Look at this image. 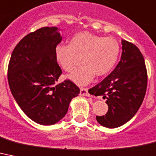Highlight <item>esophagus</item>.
<instances>
[{
	"mask_svg": "<svg viewBox=\"0 0 156 156\" xmlns=\"http://www.w3.org/2000/svg\"><path fill=\"white\" fill-rule=\"evenodd\" d=\"M80 94L83 96H89V93H88V90L87 88H84V87H81L80 88Z\"/></svg>",
	"mask_w": 156,
	"mask_h": 156,
	"instance_id": "esophagus-1",
	"label": "esophagus"
}]
</instances>
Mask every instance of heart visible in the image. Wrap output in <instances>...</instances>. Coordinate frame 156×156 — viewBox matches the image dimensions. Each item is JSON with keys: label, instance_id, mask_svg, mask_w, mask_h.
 <instances>
[{"label": "heart", "instance_id": "obj_1", "mask_svg": "<svg viewBox=\"0 0 156 156\" xmlns=\"http://www.w3.org/2000/svg\"><path fill=\"white\" fill-rule=\"evenodd\" d=\"M120 45L112 37H103L90 32H80L72 37L69 44H58L54 48L57 62L65 71L73 70L82 57L83 66L74 69L69 78L78 85H87L112 70L119 56Z\"/></svg>", "mask_w": 156, "mask_h": 156}]
</instances>
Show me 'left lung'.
I'll return each instance as SVG.
<instances>
[{
    "mask_svg": "<svg viewBox=\"0 0 156 156\" xmlns=\"http://www.w3.org/2000/svg\"><path fill=\"white\" fill-rule=\"evenodd\" d=\"M122 45V55L117 66L107 78L92 87L94 95H102L107 100V113L96 116V119L109 128L122 126L136 114L147 86L145 61L139 48L125 40Z\"/></svg>",
    "mask_w": 156,
    "mask_h": 156,
    "instance_id": "8db88e82",
    "label": "left lung"
}]
</instances>
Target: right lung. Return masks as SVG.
<instances>
[{
  "instance_id": "obj_1",
  "label": "right lung",
  "mask_w": 156,
  "mask_h": 156,
  "mask_svg": "<svg viewBox=\"0 0 156 156\" xmlns=\"http://www.w3.org/2000/svg\"><path fill=\"white\" fill-rule=\"evenodd\" d=\"M62 41L56 27L31 32L15 46L8 66L10 90L24 113L41 125H53L67 113L80 90L69 79L56 84L62 69L54 48Z\"/></svg>"
}]
</instances>
